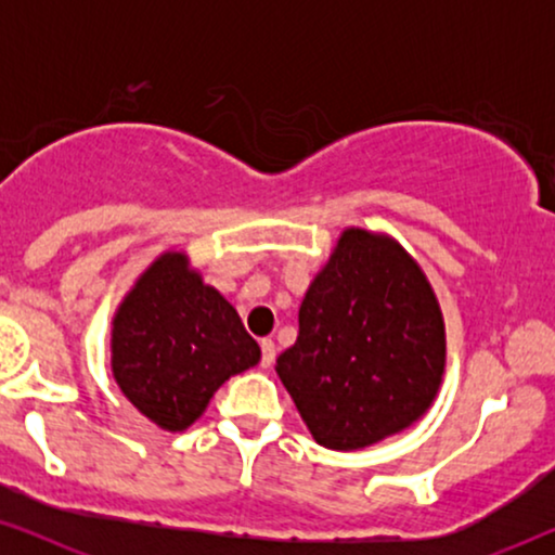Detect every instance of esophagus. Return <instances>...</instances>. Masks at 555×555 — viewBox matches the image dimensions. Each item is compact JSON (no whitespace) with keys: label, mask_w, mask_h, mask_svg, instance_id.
Here are the masks:
<instances>
[{"label":"esophagus","mask_w":555,"mask_h":555,"mask_svg":"<svg viewBox=\"0 0 555 555\" xmlns=\"http://www.w3.org/2000/svg\"><path fill=\"white\" fill-rule=\"evenodd\" d=\"M260 348H262V366L270 369L272 363H275V340L272 338H262L260 340Z\"/></svg>","instance_id":"1"}]
</instances>
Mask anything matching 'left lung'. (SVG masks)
<instances>
[{"label": "left lung", "instance_id": "1", "mask_svg": "<svg viewBox=\"0 0 555 555\" xmlns=\"http://www.w3.org/2000/svg\"><path fill=\"white\" fill-rule=\"evenodd\" d=\"M278 376L328 450H363L412 427L444 374V321L420 264L399 242L351 227L298 313Z\"/></svg>", "mask_w": 555, "mask_h": 555}]
</instances>
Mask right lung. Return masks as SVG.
<instances>
[{
  "label": "right lung",
  "instance_id": "1",
  "mask_svg": "<svg viewBox=\"0 0 555 555\" xmlns=\"http://www.w3.org/2000/svg\"><path fill=\"white\" fill-rule=\"evenodd\" d=\"M111 353L126 399L169 431L194 424L227 378L260 361L237 310L181 253H164L135 280L113 318Z\"/></svg>",
  "mask_w": 555,
  "mask_h": 555
}]
</instances>
